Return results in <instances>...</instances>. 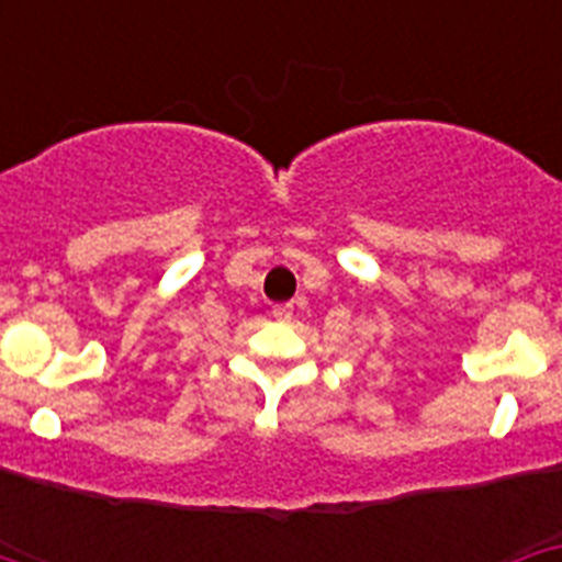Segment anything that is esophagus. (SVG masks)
Instances as JSON below:
<instances>
[{
	"mask_svg": "<svg viewBox=\"0 0 562 562\" xmlns=\"http://www.w3.org/2000/svg\"><path fill=\"white\" fill-rule=\"evenodd\" d=\"M272 317H276V321H290V317H292V304L272 306Z\"/></svg>",
	"mask_w": 562,
	"mask_h": 562,
	"instance_id": "1",
	"label": "esophagus"
}]
</instances>
